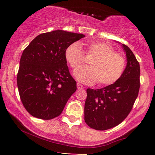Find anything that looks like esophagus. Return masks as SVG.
Returning <instances> with one entry per match:
<instances>
[{"mask_svg":"<svg viewBox=\"0 0 155 155\" xmlns=\"http://www.w3.org/2000/svg\"><path fill=\"white\" fill-rule=\"evenodd\" d=\"M77 88L79 89V90H82V89H83L84 87H83V86L82 85V84L78 83L77 84Z\"/></svg>","mask_w":155,"mask_h":155,"instance_id":"obj_1","label":"esophagus"}]
</instances>
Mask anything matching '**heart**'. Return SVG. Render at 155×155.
<instances>
[{"instance_id":"1","label":"heart","mask_w":155,"mask_h":155,"mask_svg":"<svg viewBox=\"0 0 155 155\" xmlns=\"http://www.w3.org/2000/svg\"><path fill=\"white\" fill-rule=\"evenodd\" d=\"M85 55L93 57L90 61V66L80 67L73 75L78 81L84 84H93L97 81L100 86L114 83L124 73L126 61L121 55L115 53L109 44L101 41H92L84 44ZM65 57L73 68L84 62L82 48L77 43L71 44L66 48Z\"/></svg>"}]
</instances>
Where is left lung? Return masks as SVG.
Wrapping results in <instances>:
<instances>
[{
    "label": "left lung",
    "instance_id": "8db88e82",
    "mask_svg": "<svg viewBox=\"0 0 155 155\" xmlns=\"http://www.w3.org/2000/svg\"><path fill=\"white\" fill-rule=\"evenodd\" d=\"M121 44L126 56V66L114 84L94 90H87L84 121L90 128L105 130L120 124L132 109L140 89V64L129 47Z\"/></svg>",
    "mask_w": 155,
    "mask_h": 155
}]
</instances>
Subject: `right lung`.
Wrapping results in <instances>:
<instances>
[{
	"label": "right lung",
	"instance_id": "1",
	"mask_svg": "<svg viewBox=\"0 0 155 155\" xmlns=\"http://www.w3.org/2000/svg\"><path fill=\"white\" fill-rule=\"evenodd\" d=\"M84 37L54 30L38 35L23 51L17 83L21 101L34 117L50 120L58 116L77 90L65 51Z\"/></svg>",
	"mask_w": 155,
	"mask_h": 155
}]
</instances>
